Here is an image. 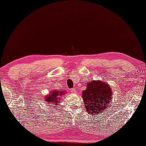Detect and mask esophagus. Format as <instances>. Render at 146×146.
<instances>
[{
    "label": "esophagus",
    "instance_id": "34e87169",
    "mask_svg": "<svg viewBox=\"0 0 146 146\" xmlns=\"http://www.w3.org/2000/svg\"><path fill=\"white\" fill-rule=\"evenodd\" d=\"M70 91H71V92H72L73 94H76V93H77V92H76V90L74 88L70 90Z\"/></svg>",
    "mask_w": 146,
    "mask_h": 146
}]
</instances>
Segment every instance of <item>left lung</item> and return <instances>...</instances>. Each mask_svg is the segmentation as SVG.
I'll list each match as a JSON object with an SVG mask.
<instances>
[{"label":"left lung","mask_w":146,"mask_h":146,"mask_svg":"<svg viewBox=\"0 0 146 146\" xmlns=\"http://www.w3.org/2000/svg\"><path fill=\"white\" fill-rule=\"evenodd\" d=\"M112 95V90L106 82L92 80L88 83L82 95L87 113L96 115L104 112L108 108Z\"/></svg>","instance_id":"left-lung-1"}]
</instances>
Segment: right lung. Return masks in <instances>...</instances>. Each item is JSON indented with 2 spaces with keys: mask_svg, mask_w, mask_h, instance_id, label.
Wrapping results in <instances>:
<instances>
[{
  "mask_svg": "<svg viewBox=\"0 0 146 146\" xmlns=\"http://www.w3.org/2000/svg\"><path fill=\"white\" fill-rule=\"evenodd\" d=\"M66 93V90H53L47 95L45 96L44 100L45 102H48V104L57 105L58 103L60 102L61 96L64 95ZM51 106V105H48ZM53 108V107H52Z\"/></svg>",
  "mask_w": 146,
  "mask_h": 146,
  "instance_id": "obj_1",
  "label": "right lung"
}]
</instances>
